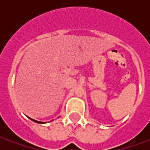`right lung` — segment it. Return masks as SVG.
<instances>
[{
    "instance_id": "1",
    "label": "right lung",
    "mask_w": 150,
    "mask_h": 150,
    "mask_svg": "<svg viewBox=\"0 0 150 150\" xmlns=\"http://www.w3.org/2000/svg\"><path fill=\"white\" fill-rule=\"evenodd\" d=\"M30 118V117H29ZM30 119L31 120H33V121H34V122H36V123H38V124H44L45 122H41V121H38V120H35L34 119H31V118H30Z\"/></svg>"
}]
</instances>
